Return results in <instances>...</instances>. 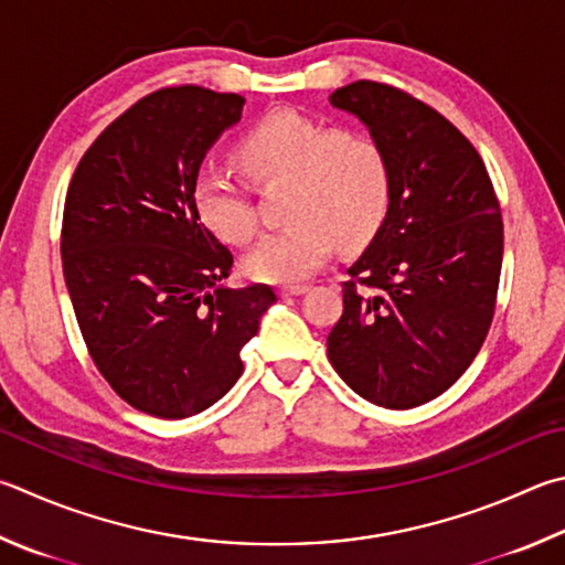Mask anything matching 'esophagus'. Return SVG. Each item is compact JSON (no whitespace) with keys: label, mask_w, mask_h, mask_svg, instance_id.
<instances>
[{"label":"esophagus","mask_w":565,"mask_h":565,"mask_svg":"<svg viewBox=\"0 0 565 565\" xmlns=\"http://www.w3.org/2000/svg\"><path fill=\"white\" fill-rule=\"evenodd\" d=\"M306 291H309V286H306V284H286L279 289L281 296H301Z\"/></svg>","instance_id":"obj_1"}]
</instances>
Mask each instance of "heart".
<instances>
[{
    "instance_id": "1",
    "label": "heart",
    "mask_w": 565,
    "mask_h": 565,
    "mask_svg": "<svg viewBox=\"0 0 565 565\" xmlns=\"http://www.w3.org/2000/svg\"><path fill=\"white\" fill-rule=\"evenodd\" d=\"M256 188L286 184L281 217L244 259L259 281H299L321 266L333 244L355 249L381 230L393 202V168L383 142L365 130L331 128L296 110H276L244 132L237 148ZM200 220L230 244L259 232L254 190L237 172L204 166L194 175Z\"/></svg>"
}]
</instances>
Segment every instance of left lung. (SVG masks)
Masks as SVG:
<instances>
[{
    "mask_svg": "<svg viewBox=\"0 0 565 565\" xmlns=\"http://www.w3.org/2000/svg\"><path fill=\"white\" fill-rule=\"evenodd\" d=\"M328 100L365 122L393 168L390 212L348 269L328 361L367 403L409 409L452 387L484 343L501 207L477 148L433 106L367 78Z\"/></svg>",
    "mask_w": 565,
    "mask_h": 565,
    "instance_id": "obj_1",
    "label": "left lung"
}]
</instances>
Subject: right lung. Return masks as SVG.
<instances>
[{
  "label": "right lung",
  "mask_w": 565,
  "mask_h": 565,
  "mask_svg": "<svg viewBox=\"0 0 565 565\" xmlns=\"http://www.w3.org/2000/svg\"><path fill=\"white\" fill-rule=\"evenodd\" d=\"M244 98L202 86L152 90L90 142L71 178L61 264L90 361L140 413L182 419L230 393L239 351L276 301L224 289L232 252L194 207V175Z\"/></svg>",
  "instance_id": "obj_1"
}]
</instances>
